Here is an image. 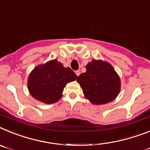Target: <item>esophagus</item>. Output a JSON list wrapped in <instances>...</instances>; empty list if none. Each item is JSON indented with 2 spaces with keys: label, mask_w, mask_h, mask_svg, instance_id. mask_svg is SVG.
Here are the masks:
<instances>
[{
  "label": "esophagus",
  "mask_w": 150,
  "mask_h": 150,
  "mask_svg": "<svg viewBox=\"0 0 150 150\" xmlns=\"http://www.w3.org/2000/svg\"><path fill=\"white\" fill-rule=\"evenodd\" d=\"M75 74L77 75V76H79V75H80V71H75Z\"/></svg>",
  "instance_id": "34e87169"
}]
</instances>
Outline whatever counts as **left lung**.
<instances>
[{
    "label": "left lung",
    "instance_id": "8db88e82",
    "mask_svg": "<svg viewBox=\"0 0 150 150\" xmlns=\"http://www.w3.org/2000/svg\"><path fill=\"white\" fill-rule=\"evenodd\" d=\"M77 81L84 97L94 105L112 102L120 93V78L110 63L101 59L88 62L86 71L79 75Z\"/></svg>",
    "mask_w": 150,
    "mask_h": 150
}]
</instances>
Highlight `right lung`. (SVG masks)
<instances>
[{"mask_svg":"<svg viewBox=\"0 0 150 150\" xmlns=\"http://www.w3.org/2000/svg\"><path fill=\"white\" fill-rule=\"evenodd\" d=\"M78 78L69 67H64L57 59H52L35 67L28 78V89L35 100L46 104L57 103L69 82Z\"/></svg>","mask_w":150,"mask_h":150,"instance_id":"obj_1","label":"right lung"}]
</instances>
